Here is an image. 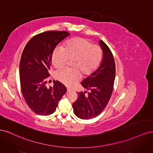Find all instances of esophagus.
I'll return each mask as SVG.
<instances>
[{
	"instance_id": "esophagus-1",
	"label": "esophagus",
	"mask_w": 153,
	"mask_h": 153,
	"mask_svg": "<svg viewBox=\"0 0 153 153\" xmlns=\"http://www.w3.org/2000/svg\"><path fill=\"white\" fill-rule=\"evenodd\" d=\"M71 89H69V88H67V92H71Z\"/></svg>"
}]
</instances>
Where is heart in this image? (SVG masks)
I'll return each mask as SVG.
<instances>
[{
    "instance_id": "obj_1",
    "label": "heart",
    "mask_w": 153,
    "mask_h": 153,
    "mask_svg": "<svg viewBox=\"0 0 153 153\" xmlns=\"http://www.w3.org/2000/svg\"><path fill=\"white\" fill-rule=\"evenodd\" d=\"M102 50L98 45L91 44L86 38H76L68 41L62 48L55 49L52 57L55 68H62L69 60L73 59V69L63 68L55 73L56 80L67 86H72L79 80L82 74L89 76L100 66Z\"/></svg>"
}]
</instances>
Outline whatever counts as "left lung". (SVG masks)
<instances>
[{"mask_svg": "<svg viewBox=\"0 0 153 153\" xmlns=\"http://www.w3.org/2000/svg\"><path fill=\"white\" fill-rule=\"evenodd\" d=\"M103 57L100 66L81 83L87 92L78 93V98L72 105L74 113L82 119L98 116L108 104L112 96L115 76V65L113 54L102 40L100 41Z\"/></svg>", "mask_w": 153, "mask_h": 153, "instance_id": "obj_1", "label": "left lung"}]
</instances>
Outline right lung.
I'll return each mask as SVG.
<instances>
[{
	"label": "right lung",
	"instance_id": "right-lung-1",
	"mask_svg": "<svg viewBox=\"0 0 153 153\" xmlns=\"http://www.w3.org/2000/svg\"><path fill=\"white\" fill-rule=\"evenodd\" d=\"M66 31L48 30L34 36L27 43L20 62V87L26 103L41 115L52 114L66 92L59 81L47 87L52 57L56 46L68 36Z\"/></svg>",
	"mask_w": 153,
	"mask_h": 153
}]
</instances>
